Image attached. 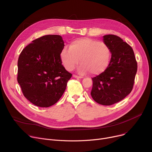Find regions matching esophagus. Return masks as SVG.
I'll return each mask as SVG.
<instances>
[{"instance_id":"esophagus-1","label":"esophagus","mask_w":152,"mask_h":152,"mask_svg":"<svg viewBox=\"0 0 152 152\" xmlns=\"http://www.w3.org/2000/svg\"><path fill=\"white\" fill-rule=\"evenodd\" d=\"M73 76L74 77H75V78H79V79H82V78H83L82 76H77V75H73Z\"/></svg>"}]
</instances>
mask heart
I'll use <instances>...</instances> for the list:
<instances>
[{
	"label": "heart",
	"mask_w": 152,
	"mask_h": 152,
	"mask_svg": "<svg viewBox=\"0 0 152 152\" xmlns=\"http://www.w3.org/2000/svg\"><path fill=\"white\" fill-rule=\"evenodd\" d=\"M111 52L106 43L84 38L71 42L70 48H65L61 52V59L67 70H73L80 62L79 68L81 74L91 73L97 76L103 73L111 60Z\"/></svg>",
	"instance_id": "b5f03b06"
}]
</instances>
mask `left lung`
<instances>
[{"label": "left lung", "mask_w": 152, "mask_h": 152, "mask_svg": "<svg viewBox=\"0 0 152 152\" xmlns=\"http://www.w3.org/2000/svg\"><path fill=\"white\" fill-rule=\"evenodd\" d=\"M109 46L111 58L106 70L92 78L91 95L102 105H111L124 99L133 89L137 72V62L132 48L115 35L103 36Z\"/></svg>", "instance_id": "1"}]
</instances>
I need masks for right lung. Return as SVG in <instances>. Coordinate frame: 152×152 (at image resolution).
<instances>
[{
  "instance_id": "add662e5",
  "label": "right lung",
  "mask_w": 152,
  "mask_h": 152,
  "mask_svg": "<svg viewBox=\"0 0 152 152\" xmlns=\"http://www.w3.org/2000/svg\"><path fill=\"white\" fill-rule=\"evenodd\" d=\"M64 47L61 36L47 35L33 40L20 54L17 82L24 96L37 106L55 104L72 76L62 65Z\"/></svg>"
}]
</instances>
